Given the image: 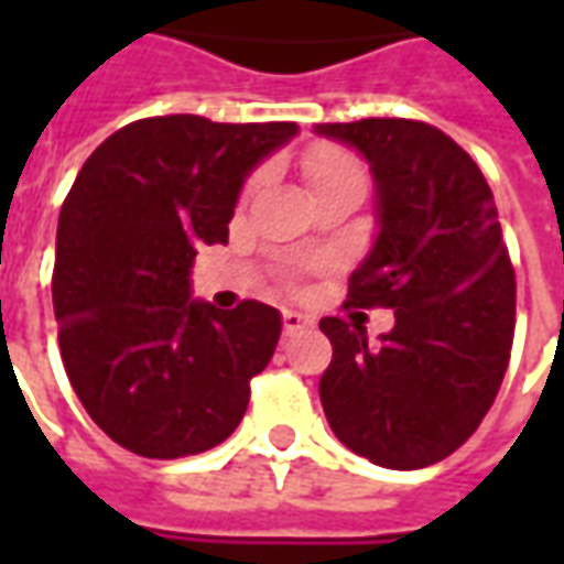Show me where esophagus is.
I'll return each mask as SVG.
<instances>
[{
	"mask_svg": "<svg viewBox=\"0 0 564 564\" xmlns=\"http://www.w3.org/2000/svg\"><path fill=\"white\" fill-rule=\"evenodd\" d=\"M314 326V319L307 314H299V311H283V332L286 335H295V332H305Z\"/></svg>",
	"mask_w": 564,
	"mask_h": 564,
	"instance_id": "34e87169",
	"label": "esophagus"
}]
</instances>
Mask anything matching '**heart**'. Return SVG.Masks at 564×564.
Listing matches in <instances>:
<instances>
[{
	"instance_id": "b5f03b06",
	"label": "heart",
	"mask_w": 564,
	"mask_h": 564,
	"mask_svg": "<svg viewBox=\"0 0 564 564\" xmlns=\"http://www.w3.org/2000/svg\"><path fill=\"white\" fill-rule=\"evenodd\" d=\"M311 193L335 189V186H366V169L356 160L354 153L332 144H314L302 156Z\"/></svg>"
}]
</instances>
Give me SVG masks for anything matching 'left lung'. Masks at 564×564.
<instances>
[{
  "mask_svg": "<svg viewBox=\"0 0 564 564\" xmlns=\"http://www.w3.org/2000/svg\"><path fill=\"white\" fill-rule=\"evenodd\" d=\"M314 132L354 148L375 181L378 235L347 305L395 314L378 341L362 323L319 319L332 341L319 402L356 456L395 471L435 465L474 435L508 371L517 281L496 198L477 162L420 120Z\"/></svg>",
  "mask_w": 564,
  "mask_h": 564,
  "instance_id": "8db88e82",
  "label": "left lung"
}]
</instances>
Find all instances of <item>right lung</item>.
Listing matches in <instances>:
<instances>
[{
	"mask_svg": "<svg viewBox=\"0 0 564 564\" xmlns=\"http://www.w3.org/2000/svg\"><path fill=\"white\" fill-rule=\"evenodd\" d=\"M295 123L135 120L93 150L59 210V354L93 423L148 459L232 435L281 338L278 307L193 299V259L226 245L238 196Z\"/></svg>",
	"mask_w": 564,
	"mask_h": 564,
	"instance_id": "1",
	"label": "right lung"
}]
</instances>
